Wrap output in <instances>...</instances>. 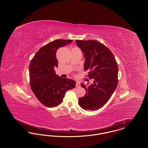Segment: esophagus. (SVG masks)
<instances>
[{"instance_id":"34e87169","label":"esophagus","mask_w":148,"mask_h":148,"mask_svg":"<svg viewBox=\"0 0 148 148\" xmlns=\"http://www.w3.org/2000/svg\"><path fill=\"white\" fill-rule=\"evenodd\" d=\"M80 86V83L79 82H77L76 83V87L77 88H79Z\"/></svg>"}]
</instances>
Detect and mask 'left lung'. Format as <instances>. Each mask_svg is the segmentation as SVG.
<instances>
[{
    "label": "left lung",
    "mask_w": 148,
    "mask_h": 148,
    "mask_svg": "<svg viewBox=\"0 0 148 148\" xmlns=\"http://www.w3.org/2000/svg\"><path fill=\"white\" fill-rule=\"evenodd\" d=\"M85 58L84 71L93 84L81 83L86 94L79 98V105L86 110L102 108L112 97L118 84V64L113 53L103 44L97 40H77Z\"/></svg>",
    "instance_id": "1"
}]
</instances>
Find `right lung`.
<instances>
[{
	"label": "right lung",
	"mask_w": 148,
	"mask_h": 148,
	"mask_svg": "<svg viewBox=\"0 0 148 148\" xmlns=\"http://www.w3.org/2000/svg\"><path fill=\"white\" fill-rule=\"evenodd\" d=\"M73 40L57 39L48 43L39 50L29 65V80L35 97L44 106L56 107L63 101L65 92L75 88L76 82L63 78L56 74L58 67L56 53L59 48L70 44Z\"/></svg>",
	"instance_id": "obj_1"
}]
</instances>
